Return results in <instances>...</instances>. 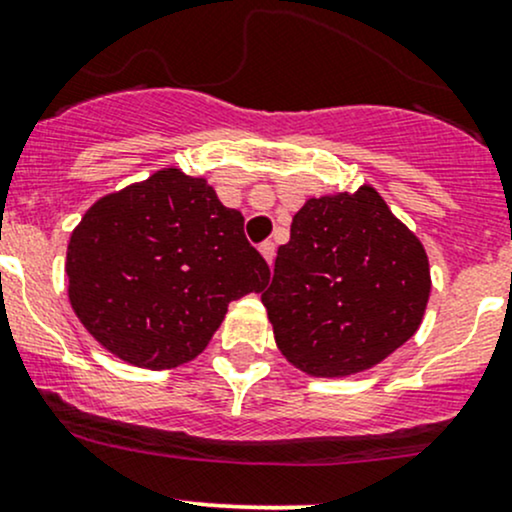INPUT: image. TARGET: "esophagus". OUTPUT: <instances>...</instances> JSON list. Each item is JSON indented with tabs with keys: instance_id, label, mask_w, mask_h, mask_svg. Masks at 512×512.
<instances>
[{
	"instance_id": "esophagus-1",
	"label": "esophagus",
	"mask_w": 512,
	"mask_h": 512,
	"mask_svg": "<svg viewBox=\"0 0 512 512\" xmlns=\"http://www.w3.org/2000/svg\"><path fill=\"white\" fill-rule=\"evenodd\" d=\"M258 251H261L263 258L268 261V266H271L273 258H276V244H273V241H263V244L258 246Z\"/></svg>"
}]
</instances>
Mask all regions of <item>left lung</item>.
Listing matches in <instances>:
<instances>
[{
    "label": "left lung",
    "instance_id": "obj_1",
    "mask_svg": "<svg viewBox=\"0 0 512 512\" xmlns=\"http://www.w3.org/2000/svg\"><path fill=\"white\" fill-rule=\"evenodd\" d=\"M430 263L376 190L312 197L261 293L278 349L310 376L381 364L420 327Z\"/></svg>",
    "mask_w": 512,
    "mask_h": 512
}]
</instances>
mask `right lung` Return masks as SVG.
<instances>
[{"label": "right lung", "instance_id": "1", "mask_svg": "<svg viewBox=\"0 0 512 512\" xmlns=\"http://www.w3.org/2000/svg\"><path fill=\"white\" fill-rule=\"evenodd\" d=\"M65 273L87 332L153 371L195 359L229 302L271 278L241 212L178 168L97 200L70 236Z\"/></svg>", "mask_w": 512, "mask_h": 512}]
</instances>
